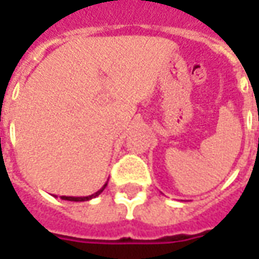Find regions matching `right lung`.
I'll list each match as a JSON object with an SVG mask.
<instances>
[{
	"mask_svg": "<svg viewBox=\"0 0 259 259\" xmlns=\"http://www.w3.org/2000/svg\"><path fill=\"white\" fill-rule=\"evenodd\" d=\"M107 185L108 183H105V185L102 186L101 189L97 191V193H94V194H91V195H87V197H66V195H62L61 198H62V200H68V201H89L91 200V198H96V197H98V195L101 194L102 191H104V189L107 187Z\"/></svg>",
	"mask_w": 259,
	"mask_h": 259,
	"instance_id": "1",
	"label": "right lung"
}]
</instances>
